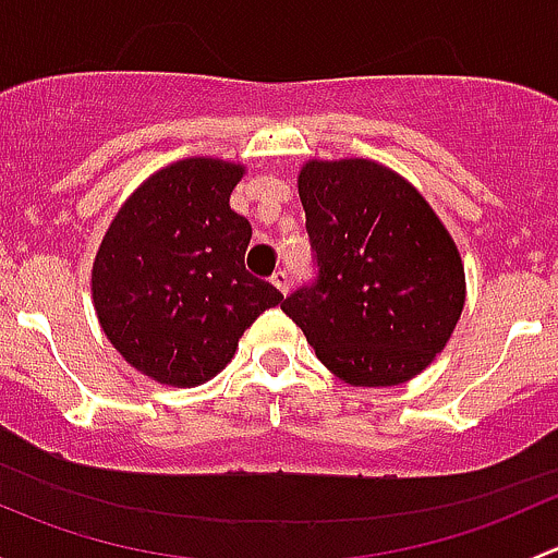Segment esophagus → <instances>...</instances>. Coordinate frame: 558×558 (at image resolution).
<instances>
[{"instance_id": "obj_1", "label": "esophagus", "mask_w": 558, "mask_h": 558, "mask_svg": "<svg viewBox=\"0 0 558 558\" xmlns=\"http://www.w3.org/2000/svg\"><path fill=\"white\" fill-rule=\"evenodd\" d=\"M269 280H272V286L280 291V294H289V272H286V269H278Z\"/></svg>"}]
</instances>
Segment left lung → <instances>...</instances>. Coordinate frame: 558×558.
Returning <instances> with one entry per match:
<instances>
[{
    "label": "left lung",
    "mask_w": 558,
    "mask_h": 558,
    "mask_svg": "<svg viewBox=\"0 0 558 558\" xmlns=\"http://www.w3.org/2000/svg\"><path fill=\"white\" fill-rule=\"evenodd\" d=\"M300 199L318 267L283 313L351 386H397L435 362L464 307V267L429 202L369 159L307 161Z\"/></svg>",
    "instance_id": "left-lung-1"
}]
</instances>
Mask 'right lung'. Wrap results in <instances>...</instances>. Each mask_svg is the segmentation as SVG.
Segmentation results:
<instances>
[{
	"mask_svg": "<svg viewBox=\"0 0 558 558\" xmlns=\"http://www.w3.org/2000/svg\"><path fill=\"white\" fill-rule=\"evenodd\" d=\"M243 172L199 156L150 174L94 258L92 294L107 340L159 384L216 378L247 326L283 302L245 269L251 223L229 207Z\"/></svg>",
	"mask_w": 558,
	"mask_h": 558,
	"instance_id": "right-lung-1",
	"label": "right lung"
}]
</instances>
